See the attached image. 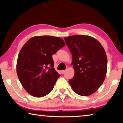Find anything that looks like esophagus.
<instances>
[{
  "label": "esophagus",
  "mask_w": 123,
  "mask_h": 123,
  "mask_svg": "<svg viewBox=\"0 0 123 123\" xmlns=\"http://www.w3.org/2000/svg\"><path fill=\"white\" fill-rule=\"evenodd\" d=\"M65 72H66V70H62L61 71V73L62 74H63L64 73H65Z\"/></svg>",
  "instance_id": "34e87169"
}]
</instances>
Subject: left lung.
I'll return each mask as SVG.
<instances>
[{
    "mask_svg": "<svg viewBox=\"0 0 123 123\" xmlns=\"http://www.w3.org/2000/svg\"><path fill=\"white\" fill-rule=\"evenodd\" d=\"M72 55L74 76L69 80L73 90L81 96L94 93L103 84L107 59L103 47L89 36L74 35L64 38Z\"/></svg>",
    "mask_w": 123,
    "mask_h": 123,
    "instance_id": "obj_1",
    "label": "left lung"
}]
</instances>
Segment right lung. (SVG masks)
I'll use <instances>...</instances> for the list:
<instances>
[{
    "mask_svg": "<svg viewBox=\"0 0 123 123\" xmlns=\"http://www.w3.org/2000/svg\"><path fill=\"white\" fill-rule=\"evenodd\" d=\"M65 45L60 37L41 36L32 37L22 47L17 62V73L30 95L41 98L53 90L60 74L54 69L52 55Z\"/></svg>",
    "mask_w": 123,
    "mask_h": 123,
    "instance_id": "obj_1",
    "label": "right lung"
}]
</instances>
